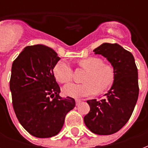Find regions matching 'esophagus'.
I'll return each mask as SVG.
<instances>
[{
    "instance_id": "1",
    "label": "esophagus",
    "mask_w": 148,
    "mask_h": 148,
    "mask_svg": "<svg viewBox=\"0 0 148 148\" xmlns=\"http://www.w3.org/2000/svg\"><path fill=\"white\" fill-rule=\"evenodd\" d=\"M75 102H76V105H79V104L81 103V101L80 99H76V100H75Z\"/></svg>"
}]
</instances>
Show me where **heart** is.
Returning <instances> with one entry per match:
<instances>
[{"instance_id": "heart-1", "label": "heart", "mask_w": 148, "mask_h": 148, "mask_svg": "<svg viewBox=\"0 0 148 148\" xmlns=\"http://www.w3.org/2000/svg\"><path fill=\"white\" fill-rule=\"evenodd\" d=\"M80 67L88 71L84 84H68L63 88L64 95L74 98L90 97L104 92L112 86L115 80V69L97 57H90L79 61ZM56 80L61 84L68 83L73 77L71 66L65 60L56 63L53 68Z\"/></svg>"}]
</instances>
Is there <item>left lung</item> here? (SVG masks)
Here are the masks:
<instances>
[{
	"label": "left lung",
	"instance_id": "1",
	"mask_svg": "<svg viewBox=\"0 0 148 148\" xmlns=\"http://www.w3.org/2000/svg\"><path fill=\"white\" fill-rule=\"evenodd\" d=\"M115 69V80L105 97L87 101L90 111L84 124L91 132L100 135L116 133L130 119L139 95L138 68L133 54L117 44L103 43L94 50Z\"/></svg>",
	"mask_w": 148,
	"mask_h": 148
}]
</instances>
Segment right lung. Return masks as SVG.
Masks as SVG:
<instances>
[{
    "label": "right lung",
    "mask_w": 148,
    "mask_h": 148,
    "mask_svg": "<svg viewBox=\"0 0 148 148\" xmlns=\"http://www.w3.org/2000/svg\"><path fill=\"white\" fill-rule=\"evenodd\" d=\"M60 60L45 45L27 46L12 64L10 90L20 124L36 138H51L62 128L65 116L75 107L70 97H60V89L53 73Z\"/></svg>",
    "instance_id": "right-lung-1"
}]
</instances>
